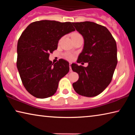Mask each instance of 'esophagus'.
<instances>
[{"label": "esophagus", "mask_w": 135, "mask_h": 135, "mask_svg": "<svg viewBox=\"0 0 135 135\" xmlns=\"http://www.w3.org/2000/svg\"><path fill=\"white\" fill-rule=\"evenodd\" d=\"M70 71H72V70H71V63H70Z\"/></svg>", "instance_id": "34e87169"}]
</instances>
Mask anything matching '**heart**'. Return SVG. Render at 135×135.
Segmentation results:
<instances>
[{"label":"heart","instance_id":"b5f03b06","mask_svg":"<svg viewBox=\"0 0 135 135\" xmlns=\"http://www.w3.org/2000/svg\"><path fill=\"white\" fill-rule=\"evenodd\" d=\"M81 35H80L79 33H74L72 35V38H75V37H79V36H80ZM65 57L66 59H68V60H72L73 59V55L71 54H67L65 55Z\"/></svg>","mask_w":135,"mask_h":135}]
</instances>
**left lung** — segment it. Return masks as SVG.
<instances>
[{"label":"left lung","instance_id":"8db88e82","mask_svg":"<svg viewBox=\"0 0 135 135\" xmlns=\"http://www.w3.org/2000/svg\"><path fill=\"white\" fill-rule=\"evenodd\" d=\"M84 38V46L77 62H88V67L73 63V71L79 78L73 83L79 95L86 97L97 96L111 81L117 64V45L105 27L93 22H73Z\"/></svg>","mask_w":135,"mask_h":135}]
</instances>
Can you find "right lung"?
Segmentation results:
<instances>
[{"label":"right lung","mask_w":135,"mask_h":135,"mask_svg":"<svg viewBox=\"0 0 135 135\" xmlns=\"http://www.w3.org/2000/svg\"><path fill=\"white\" fill-rule=\"evenodd\" d=\"M75 31L72 22L42 20L27 26L18 40L17 66L26 90L40 99L54 95L58 83L70 70L69 63L60 59L49 60V53L57 49L58 41Z\"/></svg>","instance_id":"1"}]
</instances>
